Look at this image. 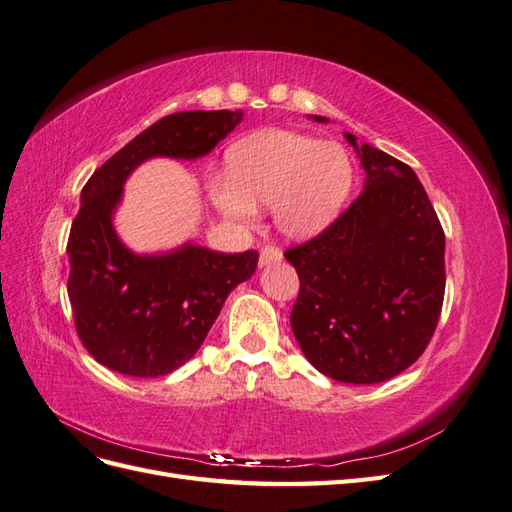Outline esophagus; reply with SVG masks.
Returning a JSON list of instances; mask_svg holds the SVG:
<instances>
[{
	"label": "esophagus",
	"instance_id": "34e87169",
	"mask_svg": "<svg viewBox=\"0 0 512 512\" xmlns=\"http://www.w3.org/2000/svg\"><path fill=\"white\" fill-rule=\"evenodd\" d=\"M282 260V250L277 245H265L260 250V267H267V265H273V262H280Z\"/></svg>",
	"mask_w": 512,
	"mask_h": 512
}]
</instances>
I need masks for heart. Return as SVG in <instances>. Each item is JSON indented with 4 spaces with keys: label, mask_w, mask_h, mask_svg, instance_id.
Returning a JSON list of instances; mask_svg holds the SVG:
<instances>
[{
    "label": "heart",
    "mask_w": 512,
    "mask_h": 512,
    "mask_svg": "<svg viewBox=\"0 0 512 512\" xmlns=\"http://www.w3.org/2000/svg\"><path fill=\"white\" fill-rule=\"evenodd\" d=\"M226 177L211 179V200L228 220L252 224L254 207H273L288 237L329 226L352 190L354 168L339 143L292 130H260L226 153Z\"/></svg>",
    "instance_id": "b5f03b06"
}]
</instances>
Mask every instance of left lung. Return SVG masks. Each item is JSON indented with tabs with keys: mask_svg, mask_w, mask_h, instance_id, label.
<instances>
[{
	"mask_svg": "<svg viewBox=\"0 0 512 512\" xmlns=\"http://www.w3.org/2000/svg\"><path fill=\"white\" fill-rule=\"evenodd\" d=\"M346 138L361 156L365 190L316 237L284 252L301 282L290 327L324 376L374 384L416 363L438 327L444 230L408 164Z\"/></svg>",
	"mask_w": 512,
	"mask_h": 512,
	"instance_id": "1",
	"label": "left lung"
}]
</instances>
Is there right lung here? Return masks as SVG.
Instances as JSON below:
<instances>
[{
  "mask_svg": "<svg viewBox=\"0 0 512 512\" xmlns=\"http://www.w3.org/2000/svg\"><path fill=\"white\" fill-rule=\"evenodd\" d=\"M241 119L243 111L166 115L85 183L66 247L68 297L76 333L104 367L134 378L175 371L205 342L230 290L256 271V250L222 254L183 245L162 256H136L117 239L111 220L121 185L138 164L207 156Z\"/></svg>",
  "mask_w": 512,
  "mask_h": 512,
  "instance_id": "add662e5",
  "label": "right lung"
}]
</instances>
